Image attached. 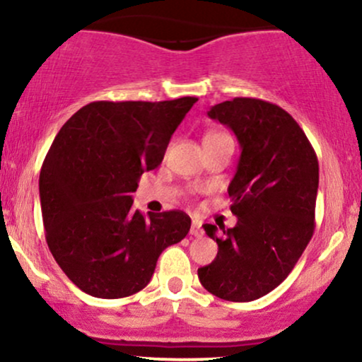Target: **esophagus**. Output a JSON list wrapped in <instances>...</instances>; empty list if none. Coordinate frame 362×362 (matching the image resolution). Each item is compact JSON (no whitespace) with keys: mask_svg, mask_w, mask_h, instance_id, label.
Segmentation results:
<instances>
[{"mask_svg":"<svg viewBox=\"0 0 362 362\" xmlns=\"http://www.w3.org/2000/svg\"><path fill=\"white\" fill-rule=\"evenodd\" d=\"M190 235L195 236V238H199V236L204 235V231H202V226H201V221H192V226H190Z\"/></svg>","mask_w":362,"mask_h":362,"instance_id":"esophagus-1","label":"esophagus"}]
</instances>
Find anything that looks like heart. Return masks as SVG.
<instances>
[{
    "instance_id": "obj_1",
    "label": "heart",
    "mask_w": 362,
    "mask_h": 362,
    "mask_svg": "<svg viewBox=\"0 0 362 362\" xmlns=\"http://www.w3.org/2000/svg\"><path fill=\"white\" fill-rule=\"evenodd\" d=\"M214 136H224V134H221V132H211V134H207L206 138H214Z\"/></svg>"
}]
</instances>
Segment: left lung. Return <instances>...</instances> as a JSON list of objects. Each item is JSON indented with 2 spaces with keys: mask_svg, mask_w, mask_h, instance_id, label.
I'll return each instance as SVG.
<instances>
[{
  "mask_svg": "<svg viewBox=\"0 0 362 362\" xmlns=\"http://www.w3.org/2000/svg\"><path fill=\"white\" fill-rule=\"evenodd\" d=\"M211 119L235 132L242 155L228 187L235 228L204 224L218 255L199 281L226 301H253L276 289L300 260L315 231L318 158L284 109L259 98L211 107Z\"/></svg>",
  "mask_w": 362,
  "mask_h": 362,
  "instance_id": "left-lung-1",
  "label": "left lung"
}]
</instances>
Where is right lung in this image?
Instances as JSON below:
<instances>
[{"instance_id": "1", "label": "right lung", "mask_w": 362, "mask_h": 362, "mask_svg": "<svg viewBox=\"0 0 362 362\" xmlns=\"http://www.w3.org/2000/svg\"><path fill=\"white\" fill-rule=\"evenodd\" d=\"M195 102H91L52 141L39 178L45 240L90 296L117 300L146 288L160 253L189 233L184 211L144 218L131 194Z\"/></svg>"}]
</instances>
